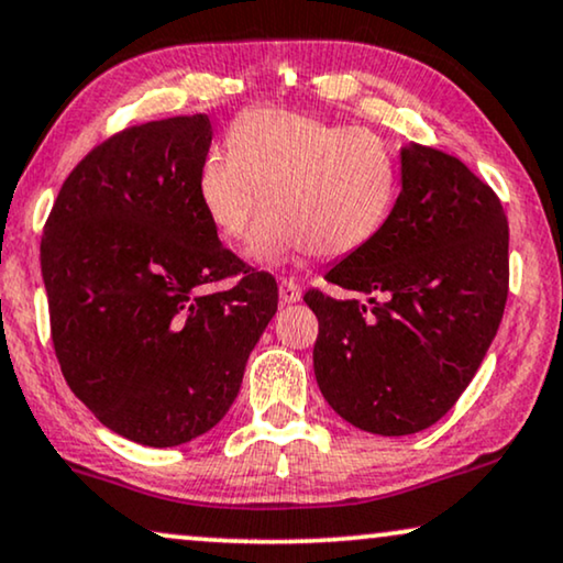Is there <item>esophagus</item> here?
I'll return each mask as SVG.
<instances>
[{
    "label": "esophagus",
    "instance_id": "1",
    "mask_svg": "<svg viewBox=\"0 0 563 563\" xmlns=\"http://www.w3.org/2000/svg\"><path fill=\"white\" fill-rule=\"evenodd\" d=\"M280 301L283 303L301 301V286H298L296 280H290V277H286V280H280Z\"/></svg>",
    "mask_w": 563,
    "mask_h": 563
}]
</instances>
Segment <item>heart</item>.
Masks as SVG:
<instances>
[{"label": "heart", "instance_id": "1", "mask_svg": "<svg viewBox=\"0 0 563 563\" xmlns=\"http://www.w3.org/2000/svg\"><path fill=\"white\" fill-rule=\"evenodd\" d=\"M231 148L213 146L198 169L200 206L223 239L254 229L250 257L277 265L313 252L340 260L368 246L399 200V162L378 131L283 108L246 110Z\"/></svg>", "mask_w": 563, "mask_h": 563}]
</instances>
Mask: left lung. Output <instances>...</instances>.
Instances as JSON below:
<instances>
[{
	"label": "left lung",
	"mask_w": 563,
	"mask_h": 563,
	"mask_svg": "<svg viewBox=\"0 0 563 563\" xmlns=\"http://www.w3.org/2000/svg\"><path fill=\"white\" fill-rule=\"evenodd\" d=\"M507 250L492 187L451 154L404 146L386 229L324 275L352 296H303L319 319L313 373L329 407L384 438L445 417L499 329Z\"/></svg>",
	"instance_id": "obj_1"
}]
</instances>
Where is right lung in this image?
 <instances>
[{
  "mask_svg": "<svg viewBox=\"0 0 563 563\" xmlns=\"http://www.w3.org/2000/svg\"><path fill=\"white\" fill-rule=\"evenodd\" d=\"M208 115L133 125L66 177L41 239L51 340L79 401L133 443L216 427L277 311V283L219 242L198 198ZM227 276L229 291L205 288Z\"/></svg>",
  "mask_w": 563,
  "mask_h": 563,
  "instance_id": "obj_1",
  "label": "right lung"
}]
</instances>
